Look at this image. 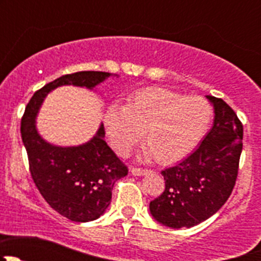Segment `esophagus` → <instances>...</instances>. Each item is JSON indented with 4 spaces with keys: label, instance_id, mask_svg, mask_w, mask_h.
Listing matches in <instances>:
<instances>
[{
    "label": "esophagus",
    "instance_id": "obj_1",
    "mask_svg": "<svg viewBox=\"0 0 261 261\" xmlns=\"http://www.w3.org/2000/svg\"><path fill=\"white\" fill-rule=\"evenodd\" d=\"M130 172H131V174H133V175H136V177H139V175L147 174L150 170L149 169H143V168H131Z\"/></svg>",
    "mask_w": 261,
    "mask_h": 261
}]
</instances>
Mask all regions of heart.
Returning a JSON list of instances; mask_svg holds the SVG:
<instances>
[{
  "label": "heart",
  "instance_id": "heart-1",
  "mask_svg": "<svg viewBox=\"0 0 261 261\" xmlns=\"http://www.w3.org/2000/svg\"><path fill=\"white\" fill-rule=\"evenodd\" d=\"M211 120L212 107L204 98L160 87L139 89L123 107L112 105L105 114L107 136L118 154H128L144 133L147 155L160 164L187 156L201 143Z\"/></svg>",
  "mask_w": 261,
  "mask_h": 261
}]
</instances>
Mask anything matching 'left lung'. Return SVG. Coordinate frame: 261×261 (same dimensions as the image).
<instances>
[{"instance_id": "obj_1", "label": "left lung", "mask_w": 261, "mask_h": 261, "mask_svg": "<svg viewBox=\"0 0 261 261\" xmlns=\"http://www.w3.org/2000/svg\"><path fill=\"white\" fill-rule=\"evenodd\" d=\"M207 98L215 109L212 128L188 158L163 170L164 192L150 202L152 217L168 227H192L211 217L238 179L243 123L223 99Z\"/></svg>"}]
</instances>
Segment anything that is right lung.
Here are the masks:
<instances>
[{
  "instance_id": "obj_1",
  "label": "right lung",
  "mask_w": 261,
  "mask_h": 261,
  "mask_svg": "<svg viewBox=\"0 0 261 261\" xmlns=\"http://www.w3.org/2000/svg\"><path fill=\"white\" fill-rule=\"evenodd\" d=\"M110 75L94 70L62 75L34 93L21 118V138L36 188L53 210L74 222H88L103 215L111 203L115 183L127 175L128 169L103 140V125L88 143L62 147L39 135L35 117L46 94L57 87L73 84L93 89Z\"/></svg>"
}]
</instances>
